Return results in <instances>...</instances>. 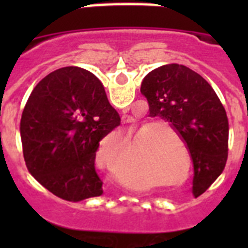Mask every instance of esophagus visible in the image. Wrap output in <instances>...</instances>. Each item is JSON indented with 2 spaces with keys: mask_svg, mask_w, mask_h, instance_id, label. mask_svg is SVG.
<instances>
[{
  "mask_svg": "<svg viewBox=\"0 0 248 248\" xmlns=\"http://www.w3.org/2000/svg\"><path fill=\"white\" fill-rule=\"evenodd\" d=\"M123 122H124V123H128L129 122V118H126V117H123Z\"/></svg>",
  "mask_w": 248,
  "mask_h": 248,
  "instance_id": "34e87169",
  "label": "esophagus"
}]
</instances>
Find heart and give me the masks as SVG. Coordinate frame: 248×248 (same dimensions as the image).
<instances>
[{
    "instance_id": "b5f03b06",
    "label": "heart",
    "mask_w": 248,
    "mask_h": 248,
    "mask_svg": "<svg viewBox=\"0 0 248 248\" xmlns=\"http://www.w3.org/2000/svg\"><path fill=\"white\" fill-rule=\"evenodd\" d=\"M176 138L177 141H180L183 145V150L185 156H187V149L181 141V138L174 128L166 124V123H154L150 124L144 131H141L138 138L137 149L140 151L141 149V159L143 164L148 166L153 172H165L170 171L172 169H179L181 170V154L176 153V149L174 148V144H171V140L169 139L166 131ZM103 165L109 170H114L113 164L108 163L107 160L103 159ZM123 179L125 176L123 175ZM154 183L148 181L145 184L146 187L153 186Z\"/></svg>"
}]
</instances>
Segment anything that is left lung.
I'll use <instances>...</instances> for the list:
<instances>
[{
  "instance_id": "left-lung-1",
  "label": "left lung",
  "mask_w": 248,
  "mask_h": 248,
  "mask_svg": "<svg viewBox=\"0 0 248 248\" xmlns=\"http://www.w3.org/2000/svg\"><path fill=\"white\" fill-rule=\"evenodd\" d=\"M140 92L150 117L170 123L194 164L192 192L209 189L223 171L229 151V119L211 85L186 65H161L144 78Z\"/></svg>"
}]
</instances>
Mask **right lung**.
<instances>
[{
	"label": "right lung",
	"mask_w": 248,
	"mask_h": 248,
	"mask_svg": "<svg viewBox=\"0 0 248 248\" xmlns=\"http://www.w3.org/2000/svg\"><path fill=\"white\" fill-rule=\"evenodd\" d=\"M119 125V114L94 74L78 67L52 72L34 87L22 113L28 171L63 200L100 196L95 155L100 140Z\"/></svg>",
	"instance_id": "add662e5"
}]
</instances>
